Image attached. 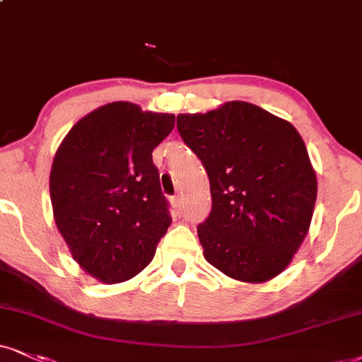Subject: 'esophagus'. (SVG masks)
Segmentation results:
<instances>
[{
  "mask_svg": "<svg viewBox=\"0 0 362 362\" xmlns=\"http://www.w3.org/2000/svg\"><path fill=\"white\" fill-rule=\"evenodd\" d=\"M173 206H174V209H176L177 215H181L182 209H185V204H182V198H174L173 199Z\"/></svg>",
  "mask_w": 362,
  "mask_h": 362,
  "instance_id": "34e87169",
  "label": "esophagus"
}]
</instances>
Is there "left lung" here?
<instances>
[{
	"mask_svg": "<svg viewBox=\"0 0 362 362\" xmlns=\"http://www.w3.org/2000/svg\"><path fill=\"white\" fill-rule=\"evenodd\" d=\"M177 132L209 177L211 213L198 226L208 263L263 284L287 269L309 233L317 176L297 129L243 100L180 114Z\"/></svg>",
	"mask_w": 362,
	"mask_h": 362,
	"instance_id": "1",
	"label": "left lung"
}]
</instances>
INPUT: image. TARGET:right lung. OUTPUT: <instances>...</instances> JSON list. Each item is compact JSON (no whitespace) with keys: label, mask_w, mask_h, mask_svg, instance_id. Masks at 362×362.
Returning <instances> with one entry per match:
<instances>
[{"label":"right lung","mask_w":362,"mask_h":362,"mask_svg":"<svg viewBox=\"0 0 362 362\" xmlns=\"http://www.w3.org/2000/svg\"><path fill=\"white\" fill-rule=\"evenodd\" d=\"M173 129L174 114L119 100L80 119L58 146L53 220L80 269L102 284L144 270L171 225L153 151Z\"/></svg>","instance_id":"add662e5"}]
</instances>
